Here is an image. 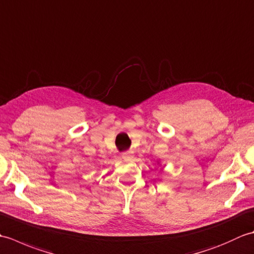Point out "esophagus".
Segmentation results:
<instances>
[{
    "label": "esophagus",
    "mask_w": 254,
    "mask_h": 254,
    "mask_svg": "<svg viewBox=\"0 0 254 254\" xmlns=\"http://www.w3.org/2000/svg\"><path fill=\"white\" fill-rule=\"evenodd\" d=\"M132 157H133V154H132L131 152H124V153L122 154V158H123L124 160H131Z\"/></svg>",
    "instance_id": "obj_1"
}]
</instances>
